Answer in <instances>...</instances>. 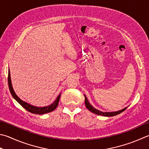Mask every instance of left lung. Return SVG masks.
<instances>
[{"instance_id": "left-lung-1", "label": "left lung", "mask_w": 149, "mask_h": 149, "mask_svg": "<svg viewBox=\"0 0 149 149\" xmlns=\"http://www.w3.org/2000/svg\"><path fill=\"white\" fill-rule=\"evenodd\" d=\"M84 97H85V104L86 108H88L89 111H91L92 113H94L97 115H99V116H105V117H112V116H117L120 113H122L123 111H125L126 109L127 108V107H126L125 108H123L120 110L117 111H111V112H104V111H101L100 110H98L96 108H95L93 106H92L90 103L89 102V101L87 99V97L85 95H84Z\"/></svg>"}]
</instances>
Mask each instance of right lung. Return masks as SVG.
<instances>
[{
  "instance_id": "right-lung-1",
  "label": "right lung",
  "mask_w": 149,
  "mask_h": 149,
  "mask_svg": "<svg viewBox=\"0 0 149 149\" xmlns=\"http://www.w3.org/2000/svg\"><path fill=\"white\" fill-rule=\"evenodd\" d=\"M8 86H9L10 91L11 94H12V97H13V99H15L17 102L20 104L24 109H26V110L29 111V112H31V113H35V114H40V115L44 114V113H49V112L54 111V109L57 108V106L58 105L59 100H60L61 93L59 94V95L56 98V99L54 102L51 104L47 106H44V107H38V106L31 105V104H30L27 103L26 102H24V101L22 100L20 98H19L17 95H16L15 91H14V90H13V88L12 86V80H11L10 69L8 70Z\"/></svg>"
}]
</instances>
